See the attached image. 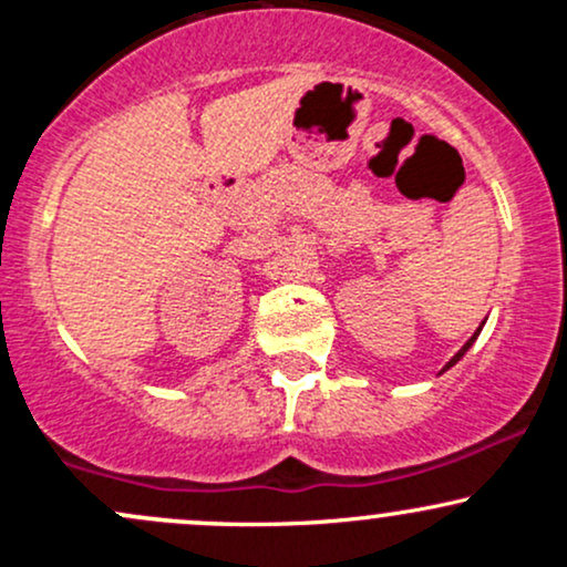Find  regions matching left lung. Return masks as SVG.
<instances>
[{
	"instance_id": "left-lung-1",
	"label": "left lung",
	"mask_w": 567,
	"mask_h": 567,
	"mask_svg": "<svg viewBox=\"0 0 567 567\" xmlns=\"http://www.w3.org/2000/svg\"><path fill=\"white\" fill-rule=\"evenodd\" d=\"M477 336H480V330H477V333H474V336H472V338H470V341H466V343H464V347H461V349H458V354H455V357H453V360H451V362H447V365H445V368H442V370H440V373H445V370H451V368H453V365H455V362H458V360H461V357H464V354H466V351H470V349H472V343H474V338H477Z\"/></svg>"
}]
</instances>
